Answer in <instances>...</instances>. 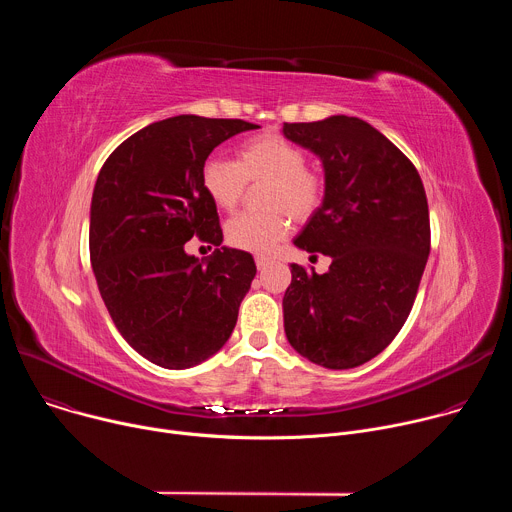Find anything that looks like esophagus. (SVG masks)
<instances>
[{
	"label": "esophagus",
	"mask_w": 512,
	"mask_h": 512,
	"mask_svg": "<svg viewBox=\"0 0 512 512\" xmlns=\"http://www.w3.org/2000/svg\"><path fill=\"white\" fill-rule=\"evenodd\" d=\"M255 263H257V269L263 271V269H267L273 261H271L269 257H255Z\"/></svg>",
	"instance_id": "1"
}]
</instances>
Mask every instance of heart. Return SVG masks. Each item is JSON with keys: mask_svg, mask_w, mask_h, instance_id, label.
Instances as JSON below:
<instances>
[{"mask_svg": "<svg viewBox=\"0 0 512 512\" xmlns=\"http://www.w3.org/2000/svg\"><path fill=\"white\" fill-rule=\"evenodd\" d=\"M202 190L221 210H233L247 184L265 182L263 212H243L227 223V241L249 253L271 251L298 223L312 218L324 200V178L306 168V154L279 133L245 141L237 160L208 158L200 172Z\"/></svg>", "mask_w": 512, "mask_h": 512, "instance_id": "heart-1", "label": "heart"}]
</instances>
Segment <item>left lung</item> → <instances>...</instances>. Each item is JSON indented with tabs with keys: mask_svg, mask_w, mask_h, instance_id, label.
<instances>
[{
	"mask_svg": "<svg viewBox=\"0 0 512 512\" xmlns=\"http://www.w3.org/2000/svg\"><path fill=\"white\" fill-rule=\"evenodd\" d=\"M324 170V200L294 245L332 259L291 263L283 328L304 358L332 371L383 352L405 324L429 255V210L415 166L371 123L332 115L283 123Z\"/></svg>",
	"mask_w": 512,
	"mask_h": 512,
	"instance_id": "left-lung-1",
	"label": "left lung"
}]
</instances>
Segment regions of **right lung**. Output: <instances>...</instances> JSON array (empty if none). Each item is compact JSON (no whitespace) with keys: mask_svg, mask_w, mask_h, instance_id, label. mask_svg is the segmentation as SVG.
I'll use <instances>...</instances> for the list:
<instances>
[{"mask_svg":"<svg viewBox=\"0 0 512 512\" xmlns=\"http://www.w3.org/2000/svg\"><path fill=\"white\" fill-rule=\"evenodd\" d=\"M257 127L168 117L127 137L97 176L89 249L99 294L127 344L162 369L196 367L237 324L257 267L247 251L221 247L200 172L216 145ZM194 234L219 249L202 262L188 256Z\"/></svg>","mask_w":512,"mask_h":512,"instance_id":"right-lung-1","label":"right lung"}]
</instances>
